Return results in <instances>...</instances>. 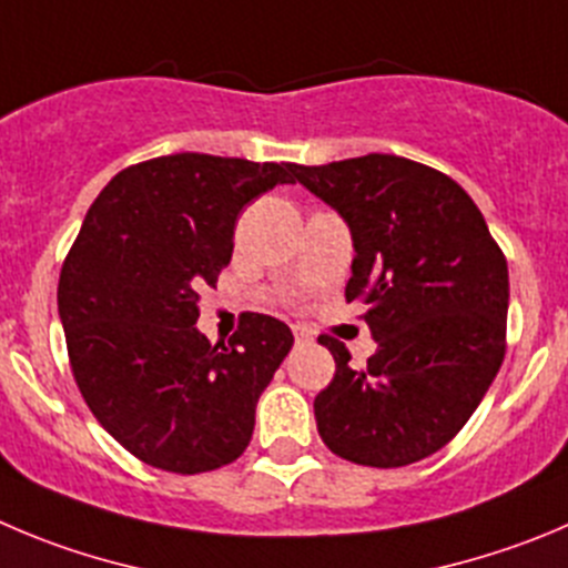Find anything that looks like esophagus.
<instances>
[{"label": "esophagus", "instance_id": "esophagus-1", "mask_svg": "<svg viewBox=\"0 0 568 568\" xmlns=\"http://www.w3.org/2000/svg\"><path fill=\"white\" fill-rule=\"evenodd\" d=\"M294 338H296V344H308V342H314V333H311L308 327L294 325Z\"/></svg>", "mask_w": 568, "mask_h": 568}]
</instances>
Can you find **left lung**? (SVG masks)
<instances>
[{
    "mask_svg": "<svg viewBox=\"0 0 568 568\" xmlns=\"http://www.w3.org/2000/svg\"><path fill=\"white\" fill-rule=\"evenodd\" d=\"M294 179L338 210L353 232L347 302L378 349L349 367L320 336L336 375L316 395L322 443L369 468L432 457L468 423L507 349V257L479 206L452 176L392 153L294 164Z\"/></svg>",
    "mask_w": 568,
    "mask_h": 568,
    "instance_id": "8db88e82",
    "label": "left lung"
}]
</instances>
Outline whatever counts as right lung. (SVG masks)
<instances>
[{
  "label": "right lung",
  "instance_id": "right-lung-1",
  "mask_svg": "<svg viewBox=\"0 0 568 568\" xmlns=\"http://www.w3.org/2000/svg\"><path fill=\"white\" fill-rule=\"evenodd\" d=\"M291 173V162L171 153L120 171L89 206L58 280L69 367L100 426L145 465L204 474L246 452L294 336L243 314L230 347L210 344L199 300L230 266L243 206Z\"/></svg>",
  "mask_w": 568,
  "mask_h": 568
}]
</instances>
